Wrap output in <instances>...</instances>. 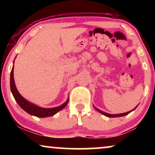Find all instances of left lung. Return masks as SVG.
Instances as JSON below:
<instances>
[{"label": "left lung", "mask_w": 155, "mask_h": 155, "mask_svg": "<svg viewBox=\"0 0 155 155\" xmlns=\"http://www.w3.org/2000/svg\"><path fill=\"white\" fill-rule=\"evenodd\" d=\"M138 106V105H137ZM137 107H135V108H134V109H133V110H131V111H128V112H126V113H123V114H108V113H106V112H104V111H101V110H99V109H97V107H95L94 106V109L97 110V111L98 112H99V113L100 114H103V115H104V116H107V117H109V118H115V117H120V116H126V115H128V114H130L131 111H134V110L136 109L137 108Z\"/></svg>", "instance_id": "1"}]
</instances>
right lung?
<instances>
[{"instance_id": "right-lung-1", "label": "right lung", "mask_w": 155, "mask_h": 155, "mask_svg": "<svg viewBox=\"0 0 155 155\" xmlns=\"http://www.w3.org/2000/svg\"><path fill=\"white\" fill-rule=\"evenodd\" d=\"M14 63L13 61V66H12L11 73H10V90L12 95H13L15 99L18 104L19 106L22 108V109L27 112L31 116H35L39 118H45L48 117V116H54L61 110L66 107L69 101V99L68 98L67 100L65 101L63 104H61L58 107H54V108H43L40 107L39 106L35 104L31 103L30 101H27L25 99L22 95H21L19 92L17 90L15 83L14 80V75H13V71H14Z\"/></svg>"}]
</instances>
